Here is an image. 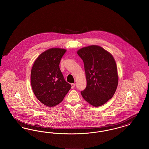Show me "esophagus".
I'll list each match as a JSON object with an SVG mask.
<instances>
[{
	"label": "esophagus",
	"instance_id": "34e87169",
	"mask_svg": "<svg viewBox=\"0 0 149 149\" xmlns=\"http://www.w3.org/2000/svg\"><path fill=\"white\" fill-rule=\"evenodd\" d=\"M75 84H74V83L71 84V88L72 89H74L75 88Z\"/></svg>",
	"mask_w": 149,
	"mask_h": 149
}]
</instances>
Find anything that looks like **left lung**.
I'll use <instances>...</instances> for the list:
<instances>
[{
  "label": "left lung",
  "mask_w": 149,
  "mask_h": 149,
  "mask_svg": "<svg viewBox=\"0 0 149 149\" xmlns=\"http://www.w3.org/2000/svg\"><path fill=\"white\" fill-rule=\"evenodd\" d=\"M77 54L84 62L86 79V86L81 94L93 106H101L112 98L117 88L118 77L113 57L97 45L81 48Z\"/></svg>",
  "instance_id": "8db88e82"
}]
</instances>
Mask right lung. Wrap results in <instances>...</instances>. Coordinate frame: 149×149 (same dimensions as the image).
<instances>
[{
    "label": "right lung",
    "instance_id": "add662e5",
    "mask_svg": "<svg viewBox=\"0 0 149 149\" xmlns=\"http://www.w3.org/2000/svg\"><path fill=\"white\" fill-rule=\"evenodd\" d=\"M66 51L63 49H50L38 57L33 65L31 73L33 92L38 100L47 106L60 103L71 88L59 67Z\"/></svg>",
    "mask_w": 149,
    "mask_h": 149
}]
</instances>
